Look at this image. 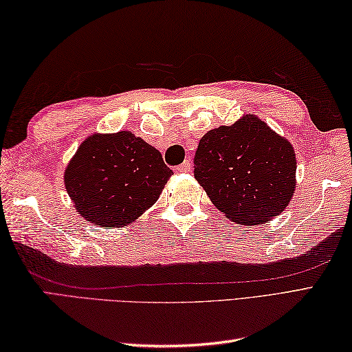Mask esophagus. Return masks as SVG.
<instances>
[{"instance_id": "esophagus-1", "label": "esophagus", "mask_w": 352, "mask_h": 352, "mask_svg": "<svg viewBox=\"0 0 352 352\" xmlns=\"http://www.w3.org/2000/svg\"><path fill=\"white\" fill-rule=\"evenodd\" d=\"M192 169V163L189 160H184L182 164H178L175 168V172H189Z\"/></svg>"}]
</instances>
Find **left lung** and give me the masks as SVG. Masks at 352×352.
Wrapping results in <instances>:
<instances>
[{
	"mask_svg": "<svg viewBox=\"0 0 352 352\" xmlns=\"http://www.w3.org/2000/svg\"><path fill=\"white\" fill-rule=\"evenodd\" d=\"M195 178L227 218L260 226L284 212L294 197L296 155L258 116L243 115L199 140Z\"/></svg>",
	"mask_w": 352,
	"mask_h": 352,
	"instance_id": "1",
	"label": "left lung"
}]
</instances>
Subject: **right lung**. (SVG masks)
Returning <instances> with one entry per match:
<instances>
[{"label":"right lung","mask_w":352,"mask_h":352,"mask_svg":"<svg viewBox=\"0 0 352 352\" xmlns=\"http://www.w3.org/2000/svg\"><path fill=\"white\" fill-rule=\"evenodd\" d=\"M172 170L159 149L131 131L87 136L65 169V189L94 226H130L151 207Z\"/></svg>","instance_id":"obj_1"}]
</instances>
